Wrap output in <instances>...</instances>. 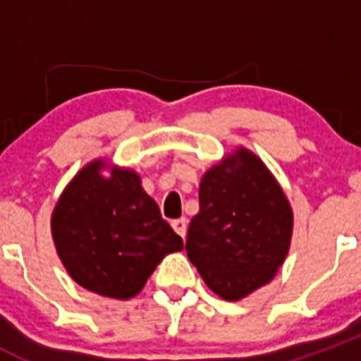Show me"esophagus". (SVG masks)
<instances>
[{"label":"esophagus","instance_id":"34e87169","mask_svg":"<svg viewBox=\"0 0 361 361\" xmlns=\"http://www.w3.org/2000/svg\"><path fill=\"white\" fill-rule=\"evenodd\" d=\"M171 225H173V228L176 231L178 235L185 238V234H187V218H178V220H173L171 221Z\"/></svg>","mask_w":361,"mask_h":361}]
</instances>
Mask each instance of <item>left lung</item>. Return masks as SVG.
<instances>
[{
    "label": "left lung",
    "instance_id": "8db88e82",
    "mask_svg": "<svg viewBox=\"0 0 361 361\" xmlns=\"http://www.w3.org/2000/svg\"><path fill=\"white\" fill-rule=\"evenodd\" d=\"M292 227L290 204L267 167L239 150L204 174L185 250L214 293L239 300L274 278Z\"/></svg>",
    "mask_w": 361,
    "mask_h": 361
}]
</instances>
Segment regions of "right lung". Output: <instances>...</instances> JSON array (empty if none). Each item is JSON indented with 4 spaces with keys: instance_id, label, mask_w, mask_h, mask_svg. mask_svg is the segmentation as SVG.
Wrapping results in <instances>:
<instances>
[{
    "instance_id": "right-lung-1",
    "label": "right lung",
    "mask_w": 361,
    "mask_h": 361,
    "mask_svg": "<svg viewBox=\"0 0 361 361\" xmlns=\"http://www.w3.org/2000/svg\"><path fill=\"white\" fill-rule=\"evenodd\" d=\"M101 162L80 171L52 214L57 253L73 279L90 292L130 298L141 292L166 253L183 239L160 214L133 171L103 178Z\"/></svg>"
}]
</instances>
